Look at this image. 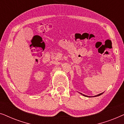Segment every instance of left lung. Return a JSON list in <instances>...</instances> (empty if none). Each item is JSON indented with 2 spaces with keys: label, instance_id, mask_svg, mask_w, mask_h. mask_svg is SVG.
Wrapping results in <instances>:
<instances>
[{
  "label": "left lung",
  "instance_id": "8db88e82",
  "mask_svg": "<svg viewBox=\"0 0 124 124\" xmlns=\"http://www.w3.org/2000/svg\"><path fill=\"white\" fill-rule=\"evenodd\" d=\"M103 93H101V94H98V95H96V96H100V95H101V94H103ZM82 94V95H84V96H87V97H88V96L85 95H84V94Z\"/></svg>",
  "mask_w": 124,
  "mask_h": 124
}]
</instances>
